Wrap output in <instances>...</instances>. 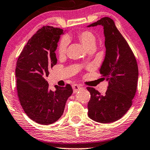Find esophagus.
<instances>
[{
	"instance_id": "1",
	"label": "esophagus",
	"mask_w": 150,
	"mask_h": 150,
	"mask_svg": "<svg viewBox=\"0 0 150 150\" xmlns=\"http://www.w3.org/2000/svg\"><path fill=\"white\" fill-rule=\"evenodd\" d=\"M82 86L81 85H79V84H74L72 85V88H73V91L74 93H76L78 91H79L80 89H81Z\"/></svg>"
}]
</instances>
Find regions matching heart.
Returning <instances> with one entry per match:
<instances>
[{
    "label": "heart",
    "instance_id": "1",
    "mask_svg": "<svg viewBox=\"0 0 150 150\" xmlns=\"http://www.w3.org/2000/svg\"><path fill=\"white\" fill-rule=\"evenodd\" d=\"M76 38L87 50L95 48L96 41L97 40H96V36L91 31L84 30V31L79 32L77 34ZM67 39H68V37L67 38H63L59 42L58 46V53L60 56H62L66 52L67 47V45H68Z\"/></svg>",
    "mask_w": 150,
    "mask_h": 150
}]
</instances>
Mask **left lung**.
Here are the masks:
<instances>
[{
	"label": "left lung",
	"instance_id": "obj_1",
	"mask_svg": "<svg viewBox=\"0 0 150 150\" xmlns=\"http://www.w3.org/2000/svg\"><path fill=\"white\" fill-rule=\"evenodd\" d=\"M102 25L105 36L106 55L100 72L108 81L104 95L87 87L91 98L88 115L97 122L106 124L122 118L132 104L136 93L139 70L134 53L111 18L104 17L90 24Z\"/></svg>",
	"mask_w": 150,
	"mask_h": 150
}]
</instances>
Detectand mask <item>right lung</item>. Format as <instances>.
<instances>
[{
	"mask_svg": "<svg viewBox=\"0 0 150 150\" xmlns=\"http://www.w3.org/2000/svg\"><path fill=\"white\" fill-rule=\"evenodd\" d=\"M63 30L43 26L28 41L18 57L16 67V88L20 104L30 120L42 125L57 122L73 93L69 84L49 89L45 78L57 64L55 50Z\"/></svg>",
	"mask_w": 150,
	"mask_h": 150,
	"instance_id": "1",
	"label": "right lung"
}]
</instances>
